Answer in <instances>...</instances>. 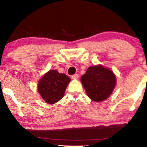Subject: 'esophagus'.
<instances>
[{"label":"esophagus","instance_id":"esophagus-1","mask_svg":"<svg viewBox=\"0 0 147 147\" xmlns=\"http://www.w3.org/2000/svg\"><path fill=\"white\" fill-rule=\"evenodd\" d=\"M78 78H79L78 74H75V75H72V79H73V80H77Z\"/></svg>","mask_w":147,"mask_h":147}]
</instances>
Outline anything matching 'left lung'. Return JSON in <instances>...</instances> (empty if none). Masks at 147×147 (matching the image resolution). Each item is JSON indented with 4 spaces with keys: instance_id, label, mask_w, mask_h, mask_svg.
<instances>
[{
    "instance_id": "obj_1",
    "label": "left lung",
    "mask_w": 147,
    "mask_h": 147,
    "mask_svg": "<svg viewBox=\"0 0 147 147\" xmlns=\"http://www.w3.org/2000/svg\"><path fill=\"white\" fill-rule=\"evenodd\" d=\"M115 81L113 72L101 65L91 66L81 77L86 94L96 102L103 101L110 96L115 88Z\"/></svg>"
}]
</instances>
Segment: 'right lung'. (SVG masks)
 Here are the masks:
<instances>
[{
	"label": "right lung",
	"instance_id": "right-lung-1",
	"mask_svg": "<svg viewBox=\"0 0 147 147\" xmlns=\"http://www.w3.org/2000/svg\"><path fill=\"white\" fill-rule=\"evenodd\" d=\"M70 78L55 69L49 70L38 82V92L47 103L53 104L64 96Z\"/></svg>",
	"mask_w": 147,
	"mask_h": 147
}]
</instances>
